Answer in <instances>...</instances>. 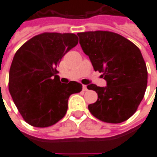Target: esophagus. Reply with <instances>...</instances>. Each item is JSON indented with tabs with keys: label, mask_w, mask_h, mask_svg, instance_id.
Returning a JSON list of instances; mask_svg holds the SVG:
<instances>
[{
	"label": "esophagus",
	"mask_w": 157,
	"mask_h": 157,
	"mask_svg": "<svg viewBox=\"0 0 157 157\" xmlns=\"http://www.w3.org/2000/svg\"><path fill=\"white\" fill-rule=\"evenodd\" d=\"M82 90H83L84 92L87 91V86H86V85H83V86H82Z\"/></svg>",
	"instance_id": "34e87169"
}]
</instances>
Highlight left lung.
I'll list each match as a JSON object with an SVG mask.
<instances>
[{
  "label": "left lung",
  "mask_w": 157,
  "mask_h": 157,
  "mask_svg": "<svg viewBox=\"0 0 157 157\" xmlns=\"http://www.w3.org/2000/svg\"><path fill=\"white\" fill-rule=\"evenodd\" d=\"M77 35L95 71L102 72L107 82L105 87L87 86L98 93L96 102L88 105L89 111L106 123L127 120L136 112L147 86L148 73L140 48L124 37L109 31Z\"/></svg>",
  "instance_id": "left-lung-1"
}]
</instances>
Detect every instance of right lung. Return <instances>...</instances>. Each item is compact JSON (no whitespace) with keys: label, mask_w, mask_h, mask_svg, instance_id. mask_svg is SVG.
<instances>
[{"label":"right lung","mask_w":157,"mask_h":157,"mask_svg":"<svg viewBox=\"0 0 157 157\" xmlns=\"http://www.w3.org/2000/svg\"><path fill=\"white\" fill-rule=\"evenodd\" d=\"M78 44L74 33H44L19 48L9 71V92L28 124L45 128L64 118L68 99L82 90L81 83H61L56 67Z\"/></svg>","instance_id":"right-lung-1"}]
</instances>
